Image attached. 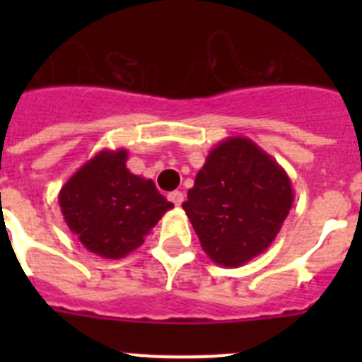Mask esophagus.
Segmentation results:
<instances>
[{
	"label": "esophagus",
	"instance_id": "esophagus-1",
	"mask_svg": "<svg viewBox=\"0 0 362 362\" xmlns=\"http://www.w3.org/2000/svg\"><path fill=\"white\" fill-rule=\"evenodd\" d=\"M168 199L172 201V203L175 204V206H179V204L183 203L185 201V196H183V192H179V190H174L168 194Z\"/></svg>",
	"mask_w": 362,
	"mask_h": 362
}]
</instances>
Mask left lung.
<instances>
[{"mask_svg": "<svg viewBox=\"0 0 362 362\" xmlns=\"http://www.w3.org/2000/svg\"><path fill=\"white\" fill-rule=\"evenodd\" d=\"M292 204L283 166L252 139L233 136L210 150L183 210L204 254L235 268L274 243Z\"/></svg>", "mask_w": 362, "mask_h": 362, "instance_id": "1", "label": "left lung"}]
</instances>
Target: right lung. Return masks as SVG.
<instances>
[{
    "label": "right lung",
    "instance_id": "obj_1",
    "mask_svg": "<svg viewBox=\"0 0 362 362\" xmlns=\"http://www.w3.org/2000/svg\"><path fill=\"white\" fill-rule=\"evenodd\" d=\"M129 152L101 150L59 190L69 228L86 250L121 259L143 245L166 210L174 209L153 185L127 168Z\"/></svg>",
    "mask_w": 362,
    "mask_h": 362
}]
</instances>
